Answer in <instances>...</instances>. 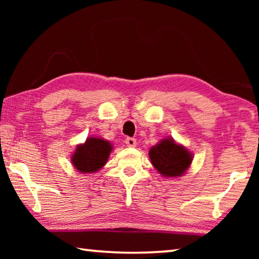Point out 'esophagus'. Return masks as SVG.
Wrapping results in <instances>:
<instances>
[{"instance_id":"34e87169","label":"esophagus","mask_w":259,"mask_h":259,"mask_svg":"<svg viewBox=\"0 0 259 259\" xmlns=\"http://www.w3.org/2000/svg\"><path fill=\"white\" fill-rule=\"evenodd\" d=\"M125 144H126V145H128L129 147H135L136 146V144H137V143H136V139L135 138H126L125 139Z\"/></svg>"}]
</instances>
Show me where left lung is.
Masks as SVG:
<instances>
[{
	"label": "left lung",
	"instance_id": "obj_1",
	"mask_svg": "<svg viewBox=\"0 0 259 259\" xmlns=\"http://www.w3.org/2000/svg\"><path fill=\"white\" fill-rule=\"evenodd\" d=\"M151 162L163 177H181L192 163V153L175 143L171 138L162 139L150 152Z\"/></svg>",
	"mask_w": 259,
	"mask_h": 259
}]
</instances>
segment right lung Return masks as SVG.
Wrapping results in <instances>:
<instances>
[{
  "label": "right lung",
  "mask_w": 259,
  "mask_h": 259,
  "mask_svg": "<svg viewBox=\"0 0 259 259\" xmlns=\"http://www.w3.org/2000/svg\"><path fill=\"white\" fill-rule=\"evenodd\" d=\"M112 148L108 140L98 137L87 138L85 143L77 145L72 154V164L82 174L98 171L106 164Z\"/></svg>",
  "instance_id": "add662e5"
}]
</instances>
